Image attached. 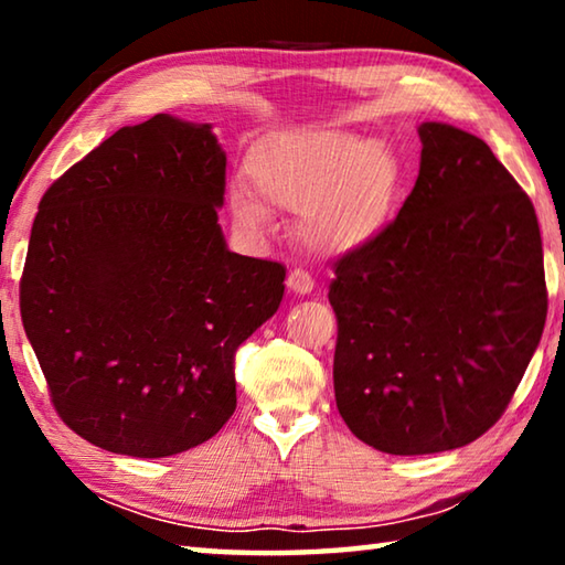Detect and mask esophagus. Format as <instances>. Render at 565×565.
<instances>
[{"label":"esophagus","mask_w":565,"mask_h":565,"mask_svg":"<svg viewBox=\"0 0 565 565\" xmlns=\"http://www.w3.org/2000/svg\"><path fill=\"white\" fill-rule=\"evenodd\" d=\"M286 286L296 294H311L313 289V279L309 276V271L303 269H291L289 276H286Z\"/></svg>","instance_id":"1"}]
</instances>
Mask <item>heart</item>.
<instances>
[{
  "label": "heart",
  "mask_w": 565,
  "mask_h": 565,
  "mask_svg": "<svg viewBox=\"0 0 565 565\" xmlns=\"http://www.w3.org/2000/svg\"><path fill=\"white\" fill-rule=\"evenodd\" d=\"M246 177L264 202L299 214L301 242L321 254L351 252L376 238L398 194L394 154L347 129L266 137L248 154ZM234 214L246 226L266 218L244 194L234 196Z\"/></svg>",
  "instance_id": "1"
}]
</instances>
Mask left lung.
I'll use <instances>...</instances> for the list:
<instances>
[{
  "label": "left lung",
  "mask_w": 565,
  "mask_h": 565,
  "mask_svg": "<svg viewBox=\"0 0 565 565\" xmlns=\"http://www.w3.org/2000/svg\"><path fill=\"white\" fill-rule=\"evenodd\" d=\"M394 222L333 264V391L363 444L420 456L501 418L548 311L535 209L483 139L426 121Z\"/></svg>",
  "instance_id": "1"
}]
</instances>
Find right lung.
Listing matches in <instances>:
<instances>
[{"instance_id":"1","label":"right lung","mask_w":565,"mask_h":565,"mask_svg":"<svg viewBox=\"0 0 565 565\" xmlns=\"http://www.w3.org/2000/svg\"><path fill=\"white\" fill-rule=\"evenodd\" d=\"M226 154L209 124L121 127L44 191L19 311L52 404L111 454L164 458L236 408V349L286 269L228 252Z\"/></svg>"}]
</instances>
